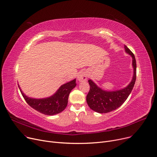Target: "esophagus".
I'll list each match as a JSON object with an SVG mask.
<instances>
[{
  "mask_svg": "<svg viewBox=\"0 0 157 157\" xmlns=\"http://www.w3.org/2000/svg\"><path fill=\"white\" fill-rule=\"evenodd\" d=\"M87 77H88L87 72L85 70H82L78 73L77 79L79 82H84L87 80Z\"/></svg>",
  "mask_w": 157,
  "mask_h": 157,
  "instance_id": "34e87169",
  "label": "esophagus"
}]
</instances>
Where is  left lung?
Returning <instances> with one entry per match:
<instances>
[{
  "mask_svg": "<svg viewBox=\"0 0 157 157\" xmlns=\"http://www.w3.org/2000/svg\"><path fill=\"white\" fill-rule=\"evenodd\" d=\"M126 54L132 57L133 68V77L130 84L124 88L115 91H105L97 86L92 80H89L90 89L87 95L86 101L89 107L98 113H107L120 107L131 93L136 80V61L130 50L124 45Z\"/></svg>",
  "mask_w": 157,
  "mask_h": 157,
  "instance_id": "1",
  "label": "left lung"
}]
</instances>
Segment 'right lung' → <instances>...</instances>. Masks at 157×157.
<instances>
[{
    "instance_id": "obj_1",
    "label": "right lung",
    "mask_w": 157,
    "mask_h": 157,
    "mask_svg": "<svg viewBox=\"0 0 157 157\" xmlns=\"http://www.w3.org/2000/svg\"><path fill=\"white\" fill-rule=\"evenodd\" d=\"M76 85V79L75 78L62 85L53 95L40 99L28 97L22 92L19 85L18 87L25 100L32 108L44 115L53 116L61 113L66 109L69 94Z\"/></svg>"
}]
</instances>
